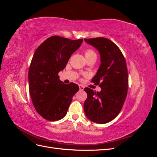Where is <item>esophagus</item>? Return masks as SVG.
<instances>
[{"instance_id": "esophagus-1", "label": "esophagus", "mask_w": 157, "mask_h": 157, "mask_svg": "<svg viewBox=\"0 0 157 157\" xmlns=\"http://www.w3.org/2000/svg\"><path fill=\"white\" fill-rule=\"evenodd\" d=\"M84 86H82V85H79V90L80 91H82V90H84Z\"/></svg>"}]
</instances>
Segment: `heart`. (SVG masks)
I'll return each instance as SVG.
<instances>
[{
  "instance_id": "obj_1",
  "label": "heart",
  "mask_w": 157,
  "mask_h": 157,
  "mask_svg": "<svg viewBox=\"0 0 157 157\" xmlns=\"http://www.w3.org/2000/svg\"><path fill=\"white\" fill-rule=\"evenodd\" d=\"M85 56H86V58H89V57H92V56H96V53H95V52L94 50L88 49V50H86V52H85Z\"/></svg>"
}]
</instances>
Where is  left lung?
Returning <instances> with one entry per match:
<instances>
[{
  "label": "left lung",
  "mask_w": 157,
  "mask_h": 157,
  "mask_svg": "<svg viewBox=\"0 0 157 157\" xmlns=\"http://www.w3.org/2000/svg\"><path fill=\"white\" fill-rule=\"evenodd\" d=\"M99 52L101 64L92 82L100 92L85 88L87 98L84 103L86 116L98 124L111 121L119 114L128 92V76L126 60L119 48L106 38L84 39Z\"/></svg>",
  "instance_id": "1"
}]
</instances>
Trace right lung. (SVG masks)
I'll return each instance as SVG.
<instances>
[{
  "instance_id": "add662e5",
  "label": "right lung",
  "mask_w": 157,
  "mask_h": 157,
  "mask_svg": "<svg viewBox=\"0 0 157 157\" xmlns=\"http://www.w3.org/2000/svg\"><path fill=\"white\" fill-rule=\"evenodd\" d=\"M82 42L52 36L38 47L33 56L28 73L29 93L36 111L47 121L63 118L78 91L77 84L61 81L58 73Z\"/></svg>"
}]
</instances>
